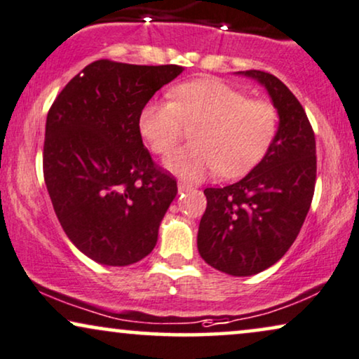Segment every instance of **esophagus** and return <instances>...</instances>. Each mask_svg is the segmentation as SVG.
<instances>
[{
  "instance_id": "obj_1",
  "label": "esophagus",
  "mask_w": 359,
  "mask_h": 359,
  "mask_svg": "<svg viewBox=\"0 0 359 359\" xmlns=\"http://www.w3.org/2000/svg\"><path fill=\"white\" fill-rule=\"evenodd\" d=\"M178 189H180V193H181V191H188V189H191V186L186 184V183H180V184H178Z\"/></svg>"
}]
</instances>
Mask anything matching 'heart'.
Returning a JSON list of instances; mask_svg holds the SVG:
<instances>
[{
	"mask_svg": "<svg viewBox=\"0 0 359 359\" xmlns=\"http://www.w3.org/2000/svg\"><path fill=\"white\" fill-rule=\"evenodd\" d=\"M184 122L201 123L193 145L168 158V166L189 180L219 171L224 178L248 175L267 156L278 133L271 102L249 99L239 88L212 79L176 87L175 100H153L140 114V132L158 155L183 137Z\"/></svg>",
	"mask_w": 359,
	"mask_h": 359,
	"instance_id": "obj_1",
	"label": "heart"
}]
</instances>
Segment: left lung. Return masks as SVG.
Masks as SVG:
<instances>
[{
    "label": "left lung",
    "mask_w": 359,
    "mask_h": 359,
    "mask_svg": "<svg viewBox=\"0 0 359 359\" xmlns=\"http://www.w3.org/2000/svg\"><path fill=\"white\" fill-rule=\"evenodd\" d=\"M267 87L280 125L267 156L248 176L206 188L198 231L204 262L236 277L269 269L290 249L304 226L316 181L315 133L304 107L282 81L245 71Z\"/></svg>",
    "instance_id": "obj_1"
}]
</instances>
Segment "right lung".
I'll return each instance as SVG.
<instances>
[{
	"label": "right lung",
	"instance_id": "obj_1",
	"mask_svg": "<svg viewBox=\"0 0 359 359\" xmlns=\"http://www.w3.org/2000/svg\"><path fill=\"white\" fill-rule=\"evenodd\" d=\"M183 67L100 59L48 111L43 171L55 216L76 248L104 265H130L155 248L175 176L143 145L140 114Z\"/></svg>",
	"mask_w": 359,
	"mask_h": 359
}]
</instances>
